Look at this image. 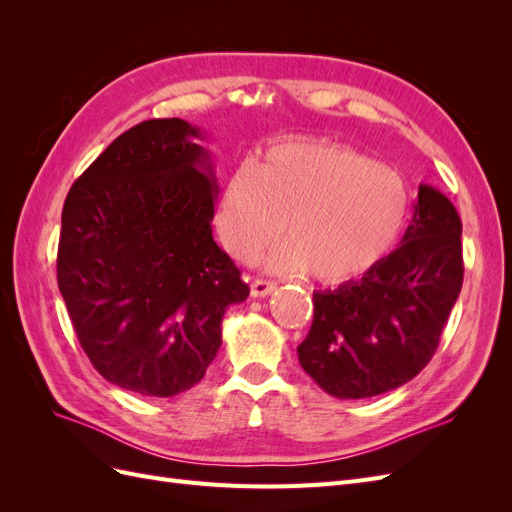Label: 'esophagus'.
I'll use <instances>...</instances> for the list:
<instances>
[{
	"mask_svg": "<svg viewBox=\"0 0 512 512\" xmlns=\"http://www.w3.org/2000/svg\"><path fill=\"white\" fill-rule=\"evenodd\" d=\"M277 288V284L275 282H271V280H254L252 282V286H250V292H252V297H269V294L273 292Z\"/></svg>",
	"mask_w": 512,
	"mask_h": 512,
	"instance_id": "esophagus-1",
	"label": "esophagus"
}]
</instances>
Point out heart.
<instances>
[{
    "label": "heart",
    "mask_w": 512,
    "mask_h": 512,
    "mask_svg": "<svg viewBox=\"0 0 512 512\" xmlns=\"http://www.w3.org/2000/svg\"><path fill=\"white\" fill-rule=\"evenodd\" d=\"M406 183L367 153L327 141L290 138L228 177L215 224L230 256L254 260L286 230L267 258L273 271L324 284L361 277L389 254L408 215Z\"/></svg>",
    "instance_id": "obj_1"
}]
</instances>
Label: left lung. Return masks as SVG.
<instances>
[{"label":"left lung","instance_id":"8db88e82","mask_svg":"<svg viewBox=\"0 0 512 512\" xmlns=\"http://www.w3.org/2000/svg\"><path fill=\"white\" fill-rule=\"evenodd\" d=\"M461 284L459 213L421 185L397 250L361 280L314 292L312 329L297 348L301 367L339 399L397 389L436 354Z\"/></svg>","mask_w":512,"mask_h":512}]
</instances>
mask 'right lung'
Segmentation results:
<instances>
[{
	"mask_svg": "<svg viewBox=\"0 0 512 512\" xmlns=\"http://www.w3.org/2000/svg\"><path fill=\"white\" fill-rule=\"evenodd\" d=\"M183 119L117 136L70 188L57 284L98 374L173 397L203 380L228 305L250 286L211 235L218 181Z\"/></svg>",
	"mask_w": 512,
	"mask_h": 512,
	"instance_id": "right-lung-1",
	"label": "right lung"
}]
</instances>
